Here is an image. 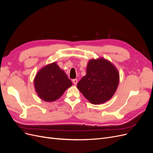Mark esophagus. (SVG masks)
Listing matches in <instances>:
<instances>
[{
    "instance_id": "esophagus-1",
    "label": "esophagus",
    "mask_w": 153,
    "mask_h": 153,
    "mask_svg": "<svg viewBox=\"0 0 153 153\" xmlns=\"http://www.w3.org/2000/svg\"><path fill=\"white\" fill-rule=\"evenodd\" d=\"M73 82L74 84L76 85L77 83H78V80H77V79H73Z\"/></svg>"
}]
</instances>
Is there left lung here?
Instances as JSON below:
<instances>
[{
  "mask_svg": "<svg viewBox=\"0 0 153 153\" xmlns=\"http://www.w3.org/2000/svg\"><path fill=\"white\" fill-rule=\"evenodd\" d=\"M86 75L77 88L90 103L99 105L115 94L119 83V73L114 64L103 57L92 59L87 63Z\"/></svg>",
  "mask_w": 153,
  "mask_h": 153,
  "instance_id": "8db88e82",
  "label": "left lung"
}]
</instances>
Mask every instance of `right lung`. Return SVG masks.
Returning <instances> with one entry per match:
<instances>
[{
	"label": "right lung",
	"instance_id": "1",
	"mask_svg": "<svg viewBox=\"0 0 153 153\" xmlns=\"http://www.w3.org/2000/svg\"><path fill=\"white\" fill-rule=\"evenodd\" d=\"M34 85L40 99L52 102L58 100L72 85L71 81L56 62L47 64L36 73Z\"/></svg>",
	"mask_w": 153,
	"mask_h": 153
}]
</instances>
